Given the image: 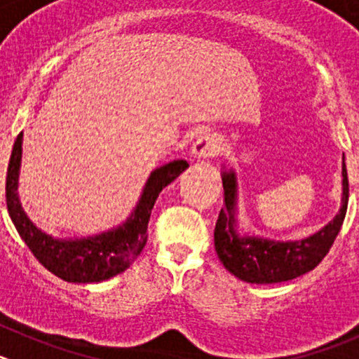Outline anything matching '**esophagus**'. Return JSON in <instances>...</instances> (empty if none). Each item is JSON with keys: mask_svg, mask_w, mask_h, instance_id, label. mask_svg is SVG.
Wrapping results in <instances>:
<instances>
[{"mask_svg": "<svg viewBox=\"0 0 359 359\" xmlns=\"http://www.w3.org/2000/svg\"><path fill=\"white\" fill-rule=\"evenodd\" d=\"M219 152H221V140L217 136L210 135V133L198 136V140L192 145V156L198 161H205L208 158L217 156Z\"/></svg>", "mask_w": 359, "mask_h": 359, "instance_id": "1", "label": "esophagus"}]
</instances>
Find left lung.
<instances>
[{"label":"left lung","instance_id":"obj_1","mask_svg":"<svg viewBox=\"0 0 359 359\" xmlns=\"http://www.w3.org/2000/svg\"><path fill=\"white\" fill-rule=\"evenodd\" d=\"M224 208H221L214 230V244L219 261L231 275L250 284H275L307 273L322 262L334 243L345 219L348 201V180L345 160L341 163L340 210L325 226L311 236L294 241L241 233L237 224V174L223 165Z\"/></svg>","mask_w":359,"mask_h":359}]
</instances>
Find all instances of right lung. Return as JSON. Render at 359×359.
<instances>
[{"instance_id": "1", "label": "right lung", "mask_w": 359, "mask_h": 359, "mask_svg": "<svg viewBox=\"0 0 359 359\" xmlns=\"http://www.w3.org/2000/svg\"><path fill=\"white\" fill-rule=\"evenodd\" d=\"M23 154V133H19L6 170V208L15 230L37 261L66 282L90 284L122 273L144 250L152 207L165 187L189 167L185 160H174L149 174L140 199L123 223L97 236L53 237L34 224L23 210L18 194Z\"/></svg>"}]
</instances>
